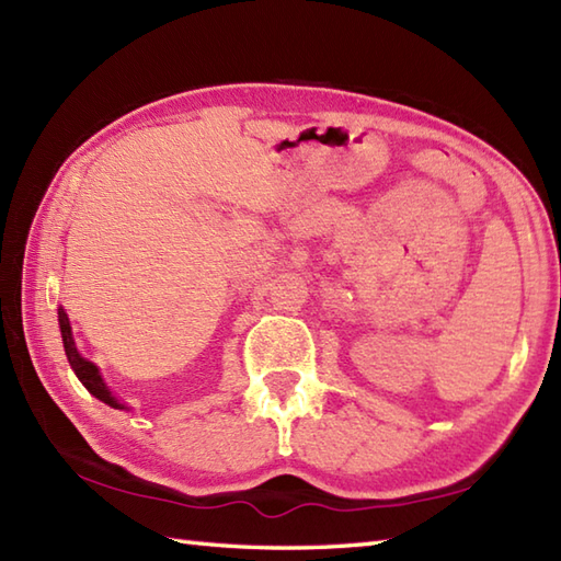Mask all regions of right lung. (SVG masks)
Here are the masks:
<instances>
[{
  "label": "right lung",
  "instance_id": "1",
  "mask_svg": "<svg viewBox=\"0 0 561 561\" xmlns=\"http://www.w3.org/2000/svg\"><path fill=\"white\" fill-rule=\"evenodd\" d=\"M57 320H59V332H62L65 354H67V359H69V366L75 368V374H77V378H79L81 383H83V388H87V390L91 392V396H96L101 402L111 404V408H115V410H125V404H123V402H117V400L111 396L108 386L103 383V378H101V374H99L96 364H91L89 359H83V356L77 352L75 337H71L69 318H67V313H65V308H62V306L57 308Z\"/></svg>",
  "mask_w": 561,
  "mask_h": 561
}]
</instances>
